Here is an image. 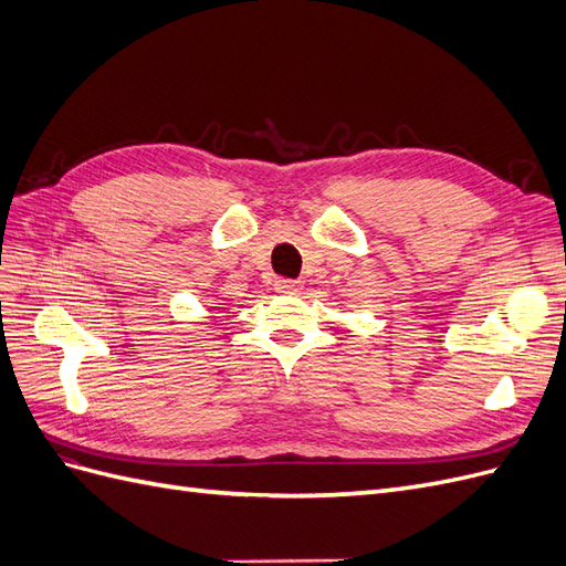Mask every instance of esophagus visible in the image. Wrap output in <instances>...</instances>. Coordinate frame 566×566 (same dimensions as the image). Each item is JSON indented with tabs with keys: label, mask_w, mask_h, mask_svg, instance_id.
I'll list each match as a JSON object with an SVG mask.
<instances>
[{
	"label": "esophagus",
	"mask_w": 566,
	"mask_h": 566,
	"mask_svg": "<svg viewBox=\"0 0 566 566\" xmlns=\"http://www.w3.org/2000/svg\"><path fill=\"white\" fill-rule=\"evenodd\" d=\"M273 287H276V293H283V295H295L302 290V283L300 281H293V279H283L279 276L276 281H273Z\"/></svg>",
	"instance_id": "esophagus-1"
}]
</instances>
